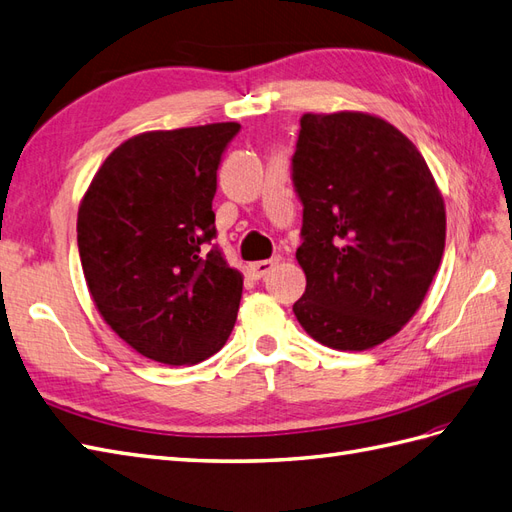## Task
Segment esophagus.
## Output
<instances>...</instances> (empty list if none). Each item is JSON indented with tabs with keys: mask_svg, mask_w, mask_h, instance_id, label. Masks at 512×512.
I'll return each instance as SVG.
<instances>
[{
	"mask_svg": "<svg viewBox=\"0 0 512 512\" xmlns=\"http://www.w3.org/2000/svg\"><path fill=\"white\" fill-rule=\"evenodd\" d=\"M279 264V257L274 259H264V261H255V264L248 266V274H251L253 279H264L266 274Z\"/></svg>",
	"mask_w": 512,
	"mask_h": 512,
	"instance_id": "34e87169",
	"label": "esophagus"
}]
</instances>
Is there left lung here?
Listing matches in <instances>:
<instances>
[{
    "mask_svg": "<svg viewBox=\"0 0 512 512\" xmlns=\"http://www.w3.org/2000/svg\"><path fill=\"white\" fill-rule=\"evenodd\" d=\"M294 186L307 277L300 326L333 350H370L422 307L441 264L445 205L424 155L381 116H300Z\"/></svg>",
    "mask_w": 512,
    "mask_h": 512,
    "instance_id": "1",
    "label": "left lung"
}]
</instances>
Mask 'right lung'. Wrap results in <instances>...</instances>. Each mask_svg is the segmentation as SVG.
Here are the masks:
<instances>
[{
  "label": "right lung",
  "mask_w": 512,
  "mask_h": 512,
  "mask_svg": "<svg viewBox=\"0 0 512 512\" xmlns=\"http://www.w3.org/2000/svg\"><path fill=\"white\" fill-rule=\"evenodd\" d=\"M240 123L144 131L99 166L77 212L90 298L142 357L194 365L212 357L238 320L244 277L220 251L216 170Z\"/></svg>",
  "instance_id": "obj_1"
}]
</instances>
